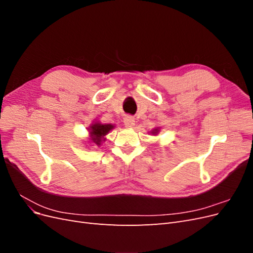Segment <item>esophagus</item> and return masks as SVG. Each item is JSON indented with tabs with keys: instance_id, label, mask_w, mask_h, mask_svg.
<instances>
[{
	"instance_id": "1",
	"label": "esophagus",
	"mask_w": 253,
	"mask_h": 253,
	"mask_svg": "<svg viewBox=\"0 0 253 253\" xmlns=\"http://www.w3.org/2000/svg\"><path fill=\"white\" fill-rule=\"evenodd\" d=\"M124 122H125V126L126 127H132L135 125V119L132 116H126L124 118Z\"/></svg>"
}]
</instances>
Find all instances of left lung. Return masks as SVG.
<instances>
[{
    "label": "left lung",
    "mask_w": 253,
    "mask_h": 253,
    "mask_svg": "<svg viewBox=\"0 0 253 253\" xmlns=\"http://www.w3.org/2000/svg\"><path fill=\"white\" fill-rule=\"evenodd\" d=\"M158 132H159V128L157 127V128H154V129H153V131L151 132L153 135H157L158 134Z\"/></svg>",
    "instance_id": "1"
}]
</instances>
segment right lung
Returning a JSON list of instances; mask_svg holds the SVG:
<instances>
[{"label": "right lung", "mask_w": 253, "mask_h": 253, "mask_svg": "<svg viewBox=\"0 0 253 253\" xmlns=\"http://www.w3.org/2000/svg\"><path fill=\"white\" fill-rule=\"evenodd\" d=\"M115 126L113 125H108V124H100V122H95V124L90 125L88 127V132L90 135V141L95 143L96 145H100L102 141L104 140V136L106 134H109L111 129H113Z\"/></svg>", "instance_id": "1"}]
</instances>
